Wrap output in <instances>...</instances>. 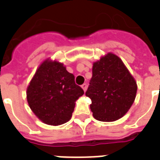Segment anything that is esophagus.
Segmentation results:
<instances>
[{"label": "esophagus", "mask_w": 160, "mask_h": 160, "mask_svg": "<svg viewBox=\"0 0 160 160\" xmlns=\"http://www.w3.org/2000/svg\"><path fill=\"white\" fill-rule=\"evenodd\" d=\"M87 88H88V85H87L86 83H83L82 85V88L83 89V91L85 92L87 90Z\"/></svg>", "instance_id": "34e87169"}]
</instances>
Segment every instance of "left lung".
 <instances>
[{"instance_id":"obj_1","label":"left lung","mask_w":160,"mask_h":160,"mask_svg":"<svg viewBox=\"0 0 160 160\" xmlns=\"http://www.w3.org/2000/svg\"><path fill=\"white\" fill-rule=\"evenodd\" d=\"M86 92L90 98L93 117L102 122H113L123 117L133 105L137 82L124 63L112 52L92 65V77Z\"/></svg>"}]
</instances>
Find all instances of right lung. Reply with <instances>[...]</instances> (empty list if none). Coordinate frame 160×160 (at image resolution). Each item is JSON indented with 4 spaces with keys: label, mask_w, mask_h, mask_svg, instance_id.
Segmentation results:
<instances>
[{
    "label": "right lung",
    "mask_w": 160,
    "mask_h": 160,
    "mask_svg": "<svg viewBox=\"0 0 160 160\" xmlns=\"http://www.w3.org/2000/svg\"><path fill=\"white\" fill-rule=\"evenodd\" d=\"M63 63L46 59L41 63L27 89L30 108L42 122L58 126L71 119L76 101L83 90Z\"/></svg>",
    "instance_id": "1"
}]
</instances>
